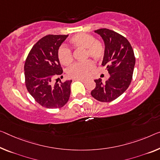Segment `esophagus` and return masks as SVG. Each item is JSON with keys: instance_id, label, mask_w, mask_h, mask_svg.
I'll return each instance as SVG.
<instances>
[{"instance_id": "obj_1", "label": "esophagus", "mask_w": 160, "mask_h": 160, "mask_svg": "<svg viewBox=\"0 0 160 160\" xmlns=\"http://www.w3.org/2000/svg\"><path fill=\"white\" fill-rule=\"evenodd\" d=\"M74 80H77V81H81V82H85V79H83V78H74Z\"/></svg>"}]
</instances>
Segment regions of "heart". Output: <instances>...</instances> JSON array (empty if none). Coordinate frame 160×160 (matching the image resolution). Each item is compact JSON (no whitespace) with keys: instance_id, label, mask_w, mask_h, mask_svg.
Segmentation results:
<instances>
[{"instance_id":"b5f03b06","label":"heart","mask_w":160,"mask_h":160,"mask_svg":"<svg viewBox=\"0 0 160 160\" xmlns=\"http://www.w3.org/2000/svg\"><path fill=\"white\" fill-rule=\"evenodd\" d=\"M71 45L75 48H84V58L91 57L95 61L104 58L106 52L104 43L95 39L94 36L87 33H78L70 38ZM58 58L62 64L68 66L72 63L73 56L70 49L61 46L57 52ZM94 68V63L91 60L77 62L68 68V75L73 78H85Z\"/></svg>"}]
</instances>
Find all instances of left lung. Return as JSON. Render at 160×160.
<instances>
[{"instance_id":"1","label":"left lung","mask_w":160,"mask_h":160,"mask_svg":"<svg viewBox=\"0 0 160 160\" xmlns=\"http://www.w3.org/2000/svg\"><path fill=\"white\" fill-rule=\"evenodd\" d=\"M95 32L104 41L106 52L102 65L107 67L109 78L105 83L101 78L94 80L96 87L91 94L99 102H112L131 83L135 65L134 51L129 41L117 32L107 28H100Z\"/></svg>"}]
</instances>
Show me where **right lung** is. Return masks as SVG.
<instances>
[{
    "label": "right lung",
    "mask_w": 160,
    "mask_h": 160,
    "mask_svg": "<svg viewBox=\"0 0 160 160\" xmlns=\"http://www.w3.org/2000/svg\"><path fill=\"white\" fill-rule=\"evenodd\" d=\"M68 35H47L31 49L24 64L25 83L28 92L39 104L48 109L63 107L69 99L72 81L53 84V78L63 69L57 52Z\"/></svg>",
    "instance_id": "right-lung-1"
}]
</instances>
